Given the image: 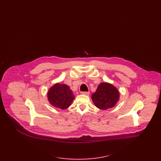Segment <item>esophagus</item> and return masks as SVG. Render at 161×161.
Segmentation results:
<instances>
[{"instance_id": "1", "label": "esophagus", "mask_w": 161, "mask_h": 161, "mask_svg": "<svg viewBox=\"0 0 161 161\" xmlns=\"http://www.w3.org/2000/svg\"><path fill=\"white\" fill-rule=\"evenodd\" d=\"M81 93L82 94H84V95H88L90 94V92H81Z\"/></svg>"}]
</instances>
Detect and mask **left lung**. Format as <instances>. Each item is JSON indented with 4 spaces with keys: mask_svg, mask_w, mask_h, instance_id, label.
Segmentation results:
<instances>
[{
    "mask_svg": "<svg viewBox=\"0 0 161 161\" xmlns=\"http://www.w3.org/2000/svg\"><path fill=\"white\" fill-rule=\"evenodd\" d=\"M119 93L117 88L107 83L99 84L96 92L92 96L96 107L102 110L114 107L119 100Z\"/></svg>",
    "mask_w": 161,
    "mask_h": 161,
    "instance_id": "left-lung-1",
    "label": "left lung"
}]
</instances>
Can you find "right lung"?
<instances>
[{
    "mask_svg": "<svg viewBox=\"0 0 161 161\" xmlns=\"http://www.w3.org/2000/svg\"><path fill=\"white\" fill-rule=\"evenodd\" d=\"M74 98L73 92L65 84H56L49 89L48 93V98L50 103L61 109L69 107Z\"/></svg>",
    "mask_w": 161,
    "mask_h": 161,
    "instance_id": "1",
    "label": "right lung"
}]
</instances>
